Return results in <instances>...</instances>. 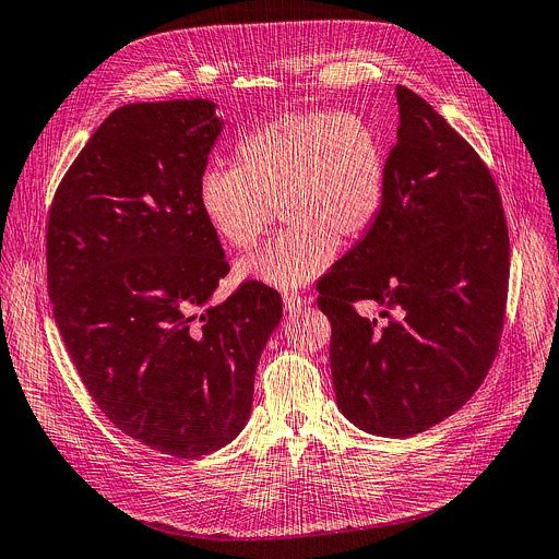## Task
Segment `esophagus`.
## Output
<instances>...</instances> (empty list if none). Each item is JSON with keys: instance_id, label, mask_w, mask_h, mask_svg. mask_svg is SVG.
<instances>
[{"instance_id": "1", "label": "esophagus", "mask_w": 559, "mask_h": 559, "mask_svg": "<svg viewBox=\"0 0 559 559\" xmlns=\"http://www.w3.org/2000/svg\"><path fill=\"white\" fill-rule=\"evenodd\" d=\"M282 299H284V309L288 313H295V311H299V309L307 305V297H302L299 293H284Z\"/></svg>"}]
</instances>
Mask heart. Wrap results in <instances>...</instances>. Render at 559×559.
Listing matches in <instances>:
<instances>
[{"label": "heart", "mask_w": 559, "mask_h": 559, "mask_svg": "<svg viewBox=\"0 0 559 559\" xmlns=\"http://www.w3.org/2000/svg\"><path fill=\"white\" fill-rule=\"evenodd\" d=\"M388 188V150L354 111L282 114L235 147V167L199 179V207L224 243L250 250L282 207L288 228L237 264L239 280L295 290L318 280L337 248L376 224Z\"/></svg>", "instance_id": "heart-1"}]
</instances>
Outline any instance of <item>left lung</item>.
Segmentation results:
<instances>
[{
	"label": "left lung",
	"instance_id": "1",
	"mask_svg": "<svg viewBox=\"0 0 559 559\" xmlns=\"http://www.w3.org/2000/svg\"><path fill=\"white\" fill-rule=\"evenodd\" d=\"M399 141L371 230L318 282L340 412L405 439L484 382L506 316L510 248L497 183L441 114L399 84ZM378 304L382 321L355 302Z\"/></svg>",
	"mask_w": 559,
	"mask_h": 559
}]
</instances>
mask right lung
<instances>
[{"label": "right lung", "mask_w": 559, "mask_h": 559, "mask_svg": "<svg viewBox=\"0 0 559 559\" xmlns=\"http://www.w3.org/2000/svg\"><path fill=\"white\" fill-rule=\"evenodd\" d=\"M212 100L111 111L60 181L47 280L64 347L103 414L177 459L228 445L248 420L257 362L282 297L228 275L199 207V179L224 130Z\"/></svg>", "instance_id": "1"}]
</instances>
